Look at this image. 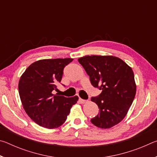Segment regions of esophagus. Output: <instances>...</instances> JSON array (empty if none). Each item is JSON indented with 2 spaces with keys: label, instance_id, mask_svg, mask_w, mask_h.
<instances>
[{
  "label": "esophagus",
  "instance_id": "esophagus-1",
  "mask_svg": "<svg viewBox=\"0 0 157 157\" xmlns=\"http://www.w3.org/2000/svg\"><path fill=\"white\" fill-rule=\"evenodd\" d=\"M79 102L81 103V104H84V103H86L87 102V100H83L82 99V98H79Z\"/></svg>",
  "mask_w": 157,
  "mask_h": 157
}]
</instances>
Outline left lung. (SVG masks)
<instances>
[{
	"mask_svg": "<svg viewBox=\"0 0 157 157\" xmlns=\"http://www.w3.org/2000/svg\"><path fill=\"white\" fill-rule=\"evenodd\" d=\"M94 87L100 86L99 96L91 98L100 113L91 120L95 126L111 128L123 120L134 99L136 84L132 68L111 55H91L79 58Z\"/></svg>",
	"mask_w": 157,
	"mask_h": 157,
	"instance_id": "8db88e82",
	"label": "left lung"
}]
</instances>
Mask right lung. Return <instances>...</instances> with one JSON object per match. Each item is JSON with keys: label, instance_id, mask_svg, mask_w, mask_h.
I'll return each instance as SVG.
<instances>
[{"label": "right lung", "instance_id": "add662e5", "mask_svg": "<svg viewBox=\"0 0 157 157\" xmlns=\"http://www.w3.org/2000/svg\"><path fill=\"white\" fill-rule=\"evenodd\" d=\"M73 59H41L32 63L21 76L18 92L23 109L34 123L55 129L65 123L78 97L53 94L61 82L63 70Z\"/></svg>", "mask_w": 157, "mask_h": 157}]
</instances>
